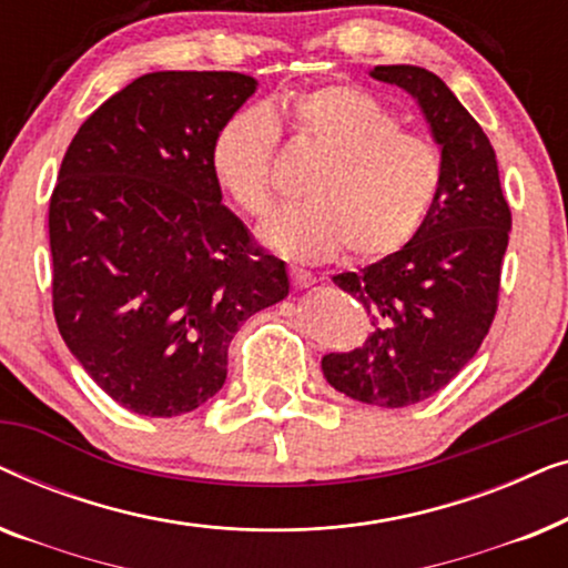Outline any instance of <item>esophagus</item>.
I'll list each match as a JSON object with an SVG mask.
<instances>
[{
    "label": "esophagus",
    "instance_id": "34e87169",
    "mask_svg": "<svg viewBox=\"0 0 568 568\" xmlns=\"http://www.w3.org/2000/svg\"><path fill=\"white\" fill-rule=\"evenodd\" d=\"M290 276H292L294 290H310V286L315 284L313 274H307V271H302V268H292V271H290Z\"/></svg>",
    "mask_w": 568,
    "mask_h": 568
}]
</instances>
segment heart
Returning a JSON list of instances; mask_svg holds the SVG:
<instances>
[{"label":"heart","mask_w":568,"mask_h":568,"mask_svg":"<svg viewBox=\"0 0 568 568\" xmlns=\"http://www.w3.org/2000/svg\"><path fill=\"white\" fill-rule=\"evenodd\" d=\"M315 154L307 201L276 212L261 240L286 258L328 261L348 247L359 261L398 253L424 227L439 196L445 162L429 136L400 129V119L359 84H325L261 108H243L216 129L209 165L220 189L251 216L274 206L276 123Z\"/></svg>","instance_id":"obj_1"}]
</instances>
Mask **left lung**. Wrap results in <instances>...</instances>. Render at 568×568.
I'll list each match as a JSON object with an SVG mask.
<instances>
[{
  "label": "left lung",
  "instance_id": "obj_1",
  "mask_svg": "<svg viewBox=\"0 0 568 568\" xmlns=\"http://www.w3.org/2000/svg\"><path fill=\"white\" fill-rule=\"evenodd\" d=\"M369 74L416 100L442 150L445 178L406 247L333 276L364 307L372 333L352 352L325 354L321 367L348 398L403 408L442 390L484 344L499 305L511 212L491 142L437 74L410 64Z\"/></svg>",
  "mask_w": 568,
  "mask_h": 568
}]
</instances>
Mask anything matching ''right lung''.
I'll list each match as a JSON object with an SVG mask.
<instances>
[{
    "mask_svg": "<svg viewBox=\"0 0 568 568\" xmlns=\"http://www.w3.org/2000/svg\"><path fill=\"white\" fill-rule=\"evenodd\" d=\"M258 82L152 72L77 131L51 193L53 315L84 372L139 416L189 414L222 390L247 317L290 294L209 165Z\"/></svg>",
    "mask_w": 568,
    "mask_h": 568,
    "instance_id": "1",
    "label": "right lung"
}]
</instances>
